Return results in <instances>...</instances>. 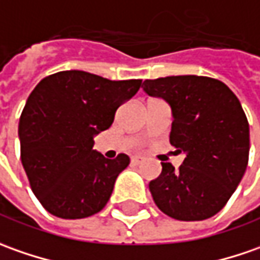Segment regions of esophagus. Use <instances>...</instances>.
Wrapping results in <instances>:
<instances>
[{"label":"esophagus","instance_id":"1","mask_svg":"<svg viewBox=\"0 0 260 260\" xmlns=\"http://www.w3.org/2000/svg\"><path fill=\"white\" fill-rule=\"evenodd\" d=\"M131 161H132V164L138 166V164H141V162L144 161V157H141V155H134V157L131 158Z\"/></svg>","mask_w":260,"mask_h":260}]
</instances>
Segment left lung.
Instances as JSON below:
<instances>
[{"label":"left lung","mask_w":260,"mask_h":260,"mask_svg":"<svg viewBox=\"0 0 260 260\" xmlns=\"http://www.w3.org/2000/svg\"><path fill=\"white\" fill-rule=\"evenodd\" d=\"M142 87L171 106L170 144L185 154L178 170L161 162V174L149 183L154 202L173 219H209L226 206L246 171L250 144L242 105L223 82L207 76L159 77Z\"/></svg>","instance_id":"left-lung-1"}]
</instances>
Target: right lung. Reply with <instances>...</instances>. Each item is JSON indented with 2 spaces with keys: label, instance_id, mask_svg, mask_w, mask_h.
I'll use <instances>...</instances> for the list:
<instances>
[{
  "label": "right lung",
  "instance_id": "add662e5",
  "mask_svg": "<svg viewBox=\"0 0 260 260\" xmlns=\"http://www.w3.org/2000/svg\"><path fill=\"white\" fill-rule=\"evenodd\" d=\"M141 83L64 70L30 93L18 125L21 162L34 196L53 216L85 219L109 202L129 157L105 158L93 149V137L112 125L116 109Z\"/></svg>",
  "mask_w": 260,
  "mask_h": 260
}]
</instances>
